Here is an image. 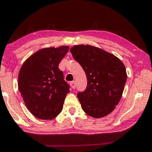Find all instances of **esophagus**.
Here are the masks:
<instances>
[{"label":"esophagus","mask_w":152,"mask_h":152,"mask_svg":"<svg viewBox=\"0 0 152 152\" xmlns=\"http://www.w3.org/2000/svg\"><path fill=\"white\" fill-rule=\"evenodd\" d=\"M70 85H71V87H72V88L75 89L76 88V83H75V81H72V82L70 83Z\"/></svg>","instance_id":"obj_1"}]
</instances>
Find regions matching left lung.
<instances>
[{
  "instance_id": "8db88e82",
  "label": "left lung",
  "mask_w": 152,
  "mask_h": 152,
  "mask_svg": "<svg viewBox=\"0 0 152 152\" xmlns=\"http://www.w3.org/2000/svg\"><path fill=\"white\" fill-rule=\"evenodd\" d=\"M70 52L88 80L86 89L77 94L81 107L93 118L106 116L123 95L127 80L125 65L116 56L89 45H74Z\"/></svg>"
}]
</instances>
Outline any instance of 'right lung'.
Wrapping results in <instances>:
<instances>
[{
  "label": "right lung",
  "mask_w": 152,
  "mask_h": 152,
  "mask_svg": "<svg viewBox=\"0 0 152 152\" xmlns=\"http://www.w3.org/2000/svg\"><path fill=\"white\" fill-rule=\"evenodd\" d=\"M69 46L42 48L21 66L18 89L28 110L36 118L52 120L63 110L69 87L58 68Z\"/></svg>",
  "instance_id": "right-lung-1"
}]
</instances>
